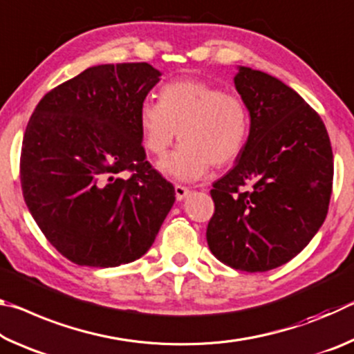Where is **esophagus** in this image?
Here are the masks:
<instances>
[{
  "label": "esophagus",
  "instance_id": "esophagus-1",
  "mask_svg": "<svg viewBox=\"0 0 354 354\" xmlns=\"http://www.w3.org/2000/svg\"><path fill=\"white\" fill-rule=\"evenodd\" d=\"M175 194H176V200L181 201L190 194V190L187 187H184V185H175Z\"/></svg>",
  "mask_w": 354,
  "mask_h": 354
}]
</instances>
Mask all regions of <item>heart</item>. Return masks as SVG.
Returning <instances> with one entry per match:
<instances>
[{
  "mask_svg": "<svg viewBox=\"0 0 354 354\" xmlns=\"http://www.w3.org/2000/svg\"><path fill=\"white\" fill-rule=\"evenodd\" d=\"M142 143L162 156L178 139L183 143L159 162V170L179 183L205 178L211 164L234 160L247 143L250 113L243 100L203 80H179L160 88L159 101L139 107Z\"/></svg>",
  "mask_w": 354,
  "mask_h": 354,
  "instance_id": "obj_1",
  "label": "heart"
}]
</instances>
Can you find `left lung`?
Instances as JSON below:
<instances>
[{
	"label": "left lung",
	"mask_w": 354,
	"mask_h": 354,
	"mask_svg": "<svg viewBox=\"0 0 354 354\" xmlns=\"http://www.w3.org/2000/svg\"><path fill=\"white\" fill-rule=\"evenodd\" d=\"M236 91L250 134L236 165L214 183L209 250L242 272H267L295 257L326 218L333 149L322 118L283 81L237 67Z\"/></svg>",
	"instance_id": "obj_1"
}]
</instances>
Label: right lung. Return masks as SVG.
<instances>
[{
    "label": "right lung",
    "mask_w": 354,
    "mask_h": 354,
    "mask_svg": "<svg viewBox=\"0 0 354 354\" xmlns=\"http://www.w3.org/2000/svg\"><path fill=\"white\" fill-rule=\"evenodd\" d=\"M160 75L147 62L97 65L48 92L29 118L23 196L50 243L77 266L139 259L175 203L173 185L145 160L139 128Z\"/></svg>",
    "instance_id": "add662e5"
}]
</instances>
